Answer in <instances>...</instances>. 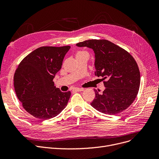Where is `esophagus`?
I'll list each match as a JSON object with an SVG mask.
<instances>
[{"label":"esophagus","mask_w":159,"mask_h":159,"mask_svg":"<svg viewBox=\"0 0 159 159\" xmlns=\"http://www.w3.org/2000/svg\"><path fill=\"white\" fill-rule=\"evenodd\" d=\"M73 91H84V89L80 88H76L73 89Z\"/></svg>","instance_id":"1"}]
</instances>
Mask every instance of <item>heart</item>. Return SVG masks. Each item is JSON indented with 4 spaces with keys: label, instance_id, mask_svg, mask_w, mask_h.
<instances>
[{
    "label": "heart",
    "instance_id": "1",
    "mask_svg": "<svg viewBox=\"0 0 159 159\" xmlns=\"http://www.w3.org/2000/svg\"><path fill=\"white\" fill-rule=\"evenodd\" d=\"M82 52H79V53H82Z\"/></svg>",
    "mask_w": 159,
    "mask_h": 159
}]
</instances>
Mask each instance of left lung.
Here are the masks:
<instances>
[{"mask_svg": "<svg viewBox=\"0 0 159 159\" xmlns=\"http://www.w3.org/2000/svg\"><path fill=\"white\" fill-rule=\"evenodd\" d=\"M76 46L93 49L95 75L106 80V89L102 93L94 90L95 97L91 106L108 115L117 114L127 109L134 101L140 87V71L134 58L107 40H88Z\"/></svg>", "mask_w": 159, "mask_h": 159, "instance_id": "1", "label": "left lung"}]
</instances>
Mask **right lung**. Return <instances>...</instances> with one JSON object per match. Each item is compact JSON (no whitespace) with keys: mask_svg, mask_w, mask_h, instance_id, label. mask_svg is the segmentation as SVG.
Listing matches in <instances>:
<instances>
[{"mask_svg":"<svg viewBox=\"0 0 159 159\" xmlns=\"http://www.w3.org/2000/svg\"><path fill=\"white\" fill-rule=\"evenodd\" d=\"M70 49V46L40 47L24 58L15 71L16 95L24 110L37 119L55 117L68 102L70 91L62 92L53 80Z\"/></svg>","mask_w":159,"mask_h":159,"instance_id":"obj_1","label":"right lung"}]
</instances>
